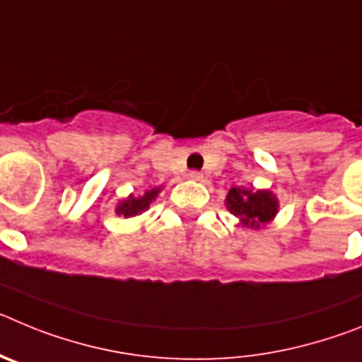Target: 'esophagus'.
<instances>
[{"label":"esophagus","mask_w":362,"mask_h":362,"mask_svg":"<svg viewBox=\"0 0 362 362\" xmlns=\"http://www.w3.org/2000/svg\"><path fill=\"white\" fill-rule=\"evenodd\" d=\"M188 177H190L192 181H203V174H201V172H197V170H192L190 174H188Z\"/></svg>","instance_id":"1"}]
</instances>
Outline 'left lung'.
I'll list each match as a JSON object with an SVG mask.
<instances>
[{"label":"left lung","mask_w":362,"mask_h":362,"mask_svg":"<svg viewBox=\"0 0 362 362\" xmlns=\"http://www.w3.org/2000/svg\"><path fill=\"white\" fill-rule=\"evenodd\" d=\"M226 209L239 219V225L259 228L270 223L279 210L277 197L270 190H252V188H230L225 199Z\"/></svg>","instance_id":"left-lung-1"}]
</instances>
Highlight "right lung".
<instances>
[{
  "instance_id": "right-lung-1",
  "label": "right lung",
  "mask_w": 362,
  "mask_h": 362,
  "mask_svg": "<svg viewBox=\"0 0 362 362\" xmlns=\"http://www.w3.org/2000/svg\"><path fill=\"white\" fill-rule=\"evenodd\" d=\"M159 192H161V188L158 187V188H152V190H146L145 194L139 197L129 196L127 199H123L119 204H117L116 214L117 216H124V217H136L139 216V214L146 212V210L150 209L152 201H156V197L159 196Z\"/></svg>"
}]
</instances>
